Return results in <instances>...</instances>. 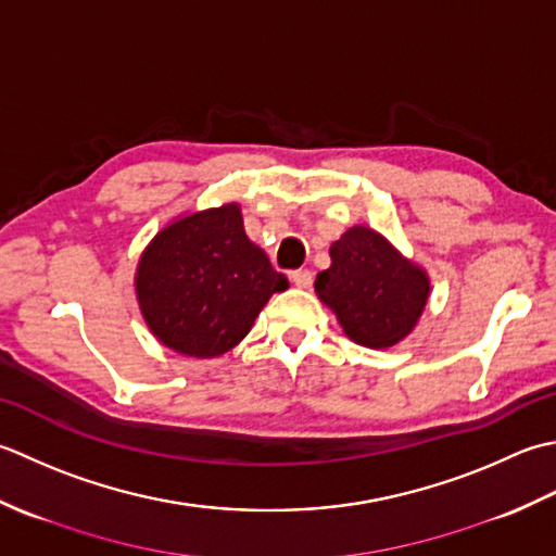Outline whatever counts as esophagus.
<instances>
[{
  "instance_id": "34e87169",
  "label": "esophagus",
  "mask_w": 556,
  "mask_h": 556,
  "mask_svg": "<svg viewBox=\"0 0 556 556\" xmlns=\"http://www.w3.org/2000/svg\"><path fill=\"white\" fill-rule=\"evenodd\" d=\"M290 280H292L294 286H298V288H304V290H307V288L312 286V270H307V268L292 270V274H290Z\"/></svg>"
}]
</instances>
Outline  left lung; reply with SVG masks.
Segmentation results:
<instances>
[{
  "mask_svg": "<svg viewBox=\"0 0 556 556\" xmlns=\"http://www.w3.org/2000/svg\"><path fill=\"white\" fill-rule=\"evenodd\" d=\"M328 254L331 266L316 276L314 288L348 338L381 350L410 336L429 298V278L420 266L365 225L350 228Z\"/></svg>",
  "mask_w": 556,
  "mask_h": 556,
  "instance_id": "left-lung-1",
  "label": "left lung"
}]
</instances>
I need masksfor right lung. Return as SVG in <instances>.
Wrapping results in <instances>:
<instances>
[{"instance_id": "obj_1", "label": "right lung", "mask_w": 556, "mask_h": 556, "mask_svg": "<svg viewBox=\"0 0 556 556\" xmlns=\"http://www.w3.org/2000/svg\"><path fill=\"white\" fill-rule=\"evenodd\" d=\"M288 278L244 232L237 203L185 215L153 237L136 300L153 336L187 357H218L249 333Z\"/></svg>"}]
</instances>
